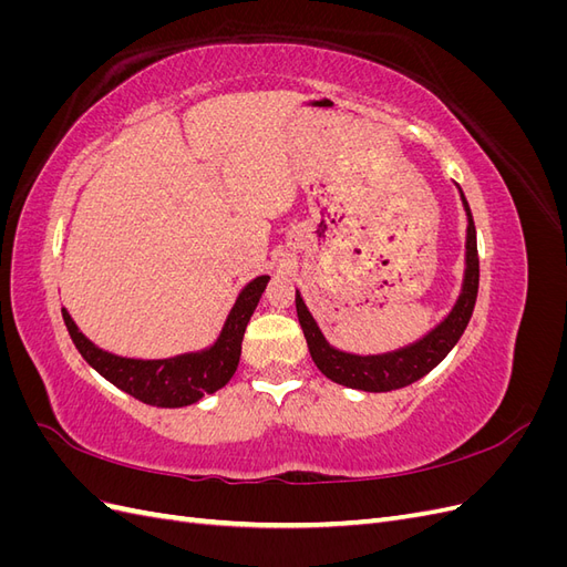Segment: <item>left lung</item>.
<instances>
[{
  "label": "left lung",
  "mask_w": 567,
  "mask_h": 567,
  "mask_svg": "<svg viewBox=\"0 0 567 567\" xmlns=\"http://www.w3.org/2000/svg\"><path fill=\"white\" fill-rule=\"evenodd\" d=\"M461 200H463V210H466V217H468V229H466V269H463L458 300L454 302L452 312L444 317L433 331H427L421 340L411 342V346L383 352V354L342 352L323 338L315 317L310 315V310H307L302 296L296 290V310H298V319L307 340V348H310L315 364L326 379H331L333 383H340L346 388L364 390V392H390V390H400L416 383L450 354V350L456 346L471 321L475 298H477V284H480L475 225H473L468 200L463 196V192H461Z\"/></svg>",
  "instance_id": "1"
}]
</instances>
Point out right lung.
<instances>
[{
    "mask_svg": "<svg viewBox=\"0 0 567 567\" xmlns=\"http://www.w3.org/2000/svg\"><path fill=\"white\" fill-rule=\"evenodd\" d=\"M267 281L269 277L262 274L238 293L225 326H221L210 348L167 359H132L101 350L78 329V323L68 315L65 307L61 312L78 352L94 371L144 404L177 409L196 404L205 394H213L229 383L238 367V359H241L246 326L257 302H260V296L265 293Z\"/></svg>",
    "mask_w": 567,
    "mask_h": 567,
    "instance_id": "add662e5",
    "label": "right lung"
}]
</instances>
